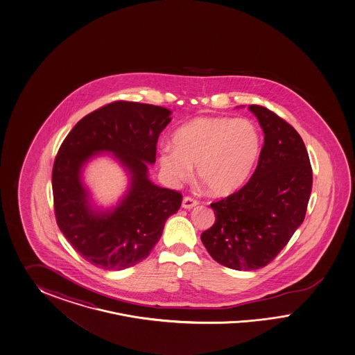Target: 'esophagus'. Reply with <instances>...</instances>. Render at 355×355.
Instances as JSON below:
<instances>
[{"instance_id": "1", "label": "esophagus", "mask_w": 355, "mask_h": 355, "mask_svg": "<svg viewBox=\"0 0 355 355\" xmlns=\"http://www.w3.org/2000/svg\"><path fill=\"white\" fill-rule=\"evenodd\" d=\"M198 205H199V202L195 200L193 198H190V196H184L183 198L182 207L184 209H191V208L196 207Z\"/></svg>"}]
</instances>
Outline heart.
Instances as JSON below:
<instances>
[{
    "label": "heart",
    "mask_w": 355,
    "mask_h": 355,
    "mask_svg": "<svg viewBox=\"0 0 355 355\" xmlns=\"http://www.w3.org/2000/svg\"><path fill=\"white\" fill-rule=\"evenodd\" d=\"M159 164L173 181H184L196 166L198 178L214 195L234 193L248 182L260 153V137L245 119L198 117L175 131Z\"/></svg>",
    "instance_id": "1"
}]
</instances>
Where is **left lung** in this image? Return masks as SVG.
<instances>
[{
	"label": "left lung",
	"instance_id": "1",
	"mask_svg": "<svg viewBox=\"0 0 355 355\" xmlns=\"http://www.w3.org/2000/svg\"><path fill=\"white\" fill-rule=\"evenodd\" d=\"M248 109L264 132L257 169L236 193L212 203L215 224L202 242L217 263L236 270L263 268L301 226L312 189V169L301 135L276 113Z\"/></svg>",
	"mask_w": 355,
	"mask_h": 355
}]
</instances>
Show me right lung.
Masks as SVG:
<instances>
[{"label": "right lung", "mask_w": 355, "mask_h": 355, "mask_svg": "<svg viewBox=\"0 0 355 355\" xmlns=\"http://www.w3.org/2000/svg\"><path fill=\"white\" fill-rule=\"evenodd\" d=\"M171 114L166 107L114 101L80 119L58 150L52 172L57 224L98 268L121 270L144 260L181 207V193L148 180V164L156 162L157 139ZM100 151L113 153L130 174L128 191L109 211L92 208L80 178L84 164Z\"/></svg>", "instance_id": "1"}]
</instances>
